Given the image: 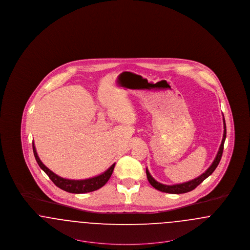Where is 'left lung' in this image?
<instances>
[{
	"mask_svg": "<svg viewBox=\"0 0 250 250\" xmlns=\"http://www.w3.org/2000/svg\"><path fill=\"white\" fill-rule=\"evenodd\" d=\"M223 124H224V133H223V139H222V142H221V144H220L219 150L217 152V155L215 156L212 165L205 170V172H203L202 175H200L199 177L193 179V180L188 181V182L182 183V184H177V185L167 186V185H163V184H160L157 181H155V179L151 176L149 170L146 168L147 179H148L149 183L151 184V186H153L155 189H157V190L165 192V193H170V194H183V193H187V192H189V191L195 189L201 183H202L205 179L207 178L208 176H210L214 172V169L216 168V167L220 162L221 156H222V154H223L224 143H225V140H226V123H225V119L224 118H223Z\"/></svg>",
	"mask_w": 250,
	"mask_h": 250,
	"instance_id": "1",
	"label": "left lung"
}]
</instances>
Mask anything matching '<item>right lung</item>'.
I'll use <instances>...</instances> for the list:
<instances>
[{
    "label": "right lung",
    "mask_w": 250,
    "mask_h": 250,
    "mask_svg": "<svg viewBox=\"0 0 250 250\" xmlns=\"http://www.w3.org/2000/svg\"><path fill=\"white\" fill-rule=\"evenodd\" d=\"M33 151H34V155L36 157L37 164L47 173V175L54 183V185L57 186L61 189L69 192V193L83 194V193H88V192L99 189L107 183L108 179L110 178L112 171L114 169V166H115V163H114L113 165L110 166L109 168H107L104 173L93 177V178L85 179V180H69V179L60 177L42 163V161L40 160V158L37 155L34 143H33Z\"/></svg>",
    "instance_id": "add662e5"
}]
</instances>
